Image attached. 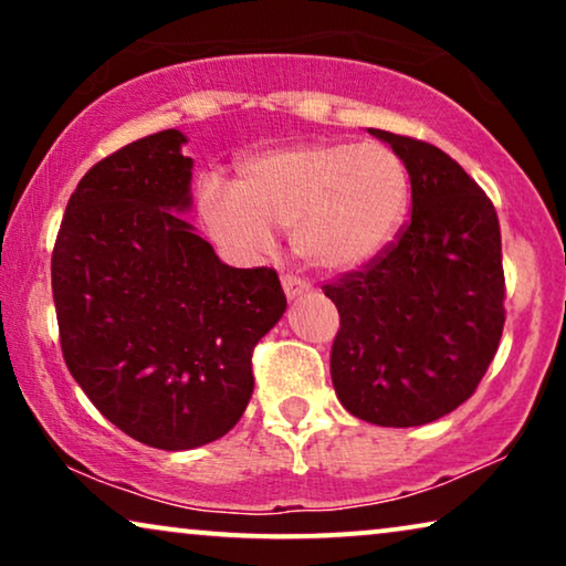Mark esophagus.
<instances>
[{
  "label": "esophagus",
  "instance_id": "1",
  "mask_svg": "<svg viewBox=\"0 0 566 566\" xmlns=\"http://www.w3.org/2000/svg\"><path fill=\"white\" fill-rule=\"evenodd\" d=\"M283 291H285V296H289V301H293V298L304 296V293L312 291V285H308L304 277H298V275H283Z\"/></svg>",
  "mask_w": 566,
  "mask_h": 566
}]
</instances>
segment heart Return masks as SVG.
<instances>
[{
  "label": "heart",
  "mask_w": 566,
  "mask_h": 566,
  "mask_svg": "<svg viewBox=\"0 0 566 566\" xmlns=\"http://www.w3.org/2000/svg\"><path fill=\"white\" fill-rule=\"evenodd\" d=\"M409 172L378 142H308L268 149L237 165L234 185H198L206 229L237 258H260L273 229H291L293 250L322 273H350L381 254L405 221Z\"/></svg>",
  "instance_id": "obj_1"
}]
</instances>
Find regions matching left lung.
<instances>
[{
    "label": "left lung",
    "mask_w": 566,
    "mask_h": 566,
    "mask_svg": "<svg viewBox=\"0 0 566 566\" xmlns=\"http://www.w3.org/2000/svg\"><path fill=\"white\" fill-rule=\"evenodd\" d=\"M405 159L412 219L381 258L339 283L332 384L347 412L417 428L476 391L505 324L500 221L492 200L438 146L368 128Z\"/></svg>",
    "instance_id": "8db88e82"
}]
</instances>
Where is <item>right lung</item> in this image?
Instances as JSON below:
<instances>
[{"instance_id": "add662e5", "label": "right lung", "mask_w": 566, "mask_h": 566, "mask_svg": "<svg viewBox=\"0 0 566 566\" xmlns=\"http://www.w3.org/2000/svg\"><path fill=\"white\" fill-rule=\"evenodd\" d=\"M188 138L167 128L82 177L51 260L61 350L92 405L161 451L234 428L252 397V350L285 312L275 270L229 268L182 219Z\"/></svg>"}]
</instances>
